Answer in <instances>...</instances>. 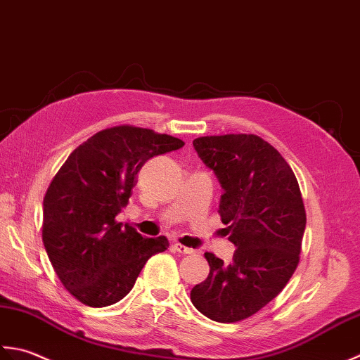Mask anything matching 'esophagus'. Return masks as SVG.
Masks as SVG:
<instances>
[{"label": "esophagus", "instance_id": "34e87169", "mask_svg": "<svg viewBox=\"0 0 360 360\" xmlns=\"http://www.w3.org/2000/svg\"><path fill=\"white\" fill-rule=\"evenodd\" d=\"M172 248H174L175 252H179V253H181V255H191V253H194L193 248H188V247H185V245H181V244H179V242H175V244H172Z\"/></svg>", "mask_w": 360, "mask_h": 360}]
</instances>
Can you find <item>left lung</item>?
Wrapping results in <instances>:
<instances>
[{
	"mask_svg": "<svg viewBox=\"0 0 360 360\" xmlns=\"http://www.w3.org/2000/svg\"><path fill=\"white\" fill-rule=\"evenodd\" d=\"M193 146L221 183L219 214L236 250L230 264L205 253L210 275L191 290V302L205 317L234 323L272 302L295 272L304 205L288 161L262 138L202 136Z\"/></svg>",
	"mask_w": 360,
	"mask_h": 360,
	"instance_id": "1",
	"label": "left lung"
}]
</instances>
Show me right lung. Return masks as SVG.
<instances>
[{
  "mask_svg": "<svg viewBox=\"0 0 360 360\" xmlns=\"http://www.w3.org/2000/svg\"><path fill=\"white\" fill-rule=\"evenodd\" d=\"M185 143L149 129L118 126L98 131L70 153L43 199V244L58 280L91 307L120 302L134 288L165 236L146 238L115 221L148 160Z\"/></svg>",
  "mask_w": 360,
  "mask_h": 360,
  "instance_id": "1",
  "label": "right lung"
}]
</instances>
